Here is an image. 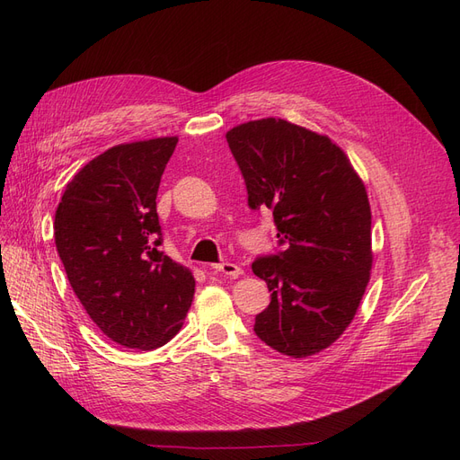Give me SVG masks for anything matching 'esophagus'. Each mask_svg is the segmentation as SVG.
<instances>
[{
  "label": "esophagus",
  "mask_w": 460,
  "mask_h": 460,
  "mask_svg": "<svg viewBox=\"0 0 460 460\" xmlns=\"http://www.w3.org/2000/svg\"><path fill=\"white\" fill-rule=\"evenodd\" d=\"M215 272H220V274H225V276H230V278H235V276H240L243 270L238 267V264H234V262H218V264H213L211 267Z\"/></svg>",
  "instance_id": "1"
}]
</instances>
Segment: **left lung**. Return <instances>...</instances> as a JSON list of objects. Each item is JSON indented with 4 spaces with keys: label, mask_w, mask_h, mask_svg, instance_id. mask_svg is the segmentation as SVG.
<instances>
[{
    "label": "left lung",
    "mask_w": 460,
    "mask_h": 460,
    "mask_svg": "<svg viewBox=\"0 0 460 460\" xmlns=\"http://www.w3.org/2000/svg\"><path fill=\"white\" fill-rule=\"evenodd\" d=\"M252 208H270L276 255L253 272L270 291L255 333L278 353L303 358L336 341L358 309L372 269L370 203L341 147L284 119L226 132Z\"/></svg>",
    "instance_id": "8db88e82"
}]
</instances>
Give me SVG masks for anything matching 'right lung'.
<instances>
[{"instance_id": "right-lung-1", "label": "right lung", "mask_w": 460, "mask_h": 460, "mask_svg": "<svg viewBox=\"0 0 460 460\" xmlns=\"http://www.w3.org/2000/svg\"><path fill=\"white\" fill-rule=\"evenodd\" d=\"M178 137L120 144L80 169L55 211L68 282L107 338L157 349L182 328L191 272L161 252L157 191Z\"/></svg>"}]
</instances>
